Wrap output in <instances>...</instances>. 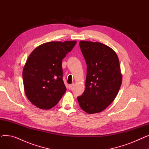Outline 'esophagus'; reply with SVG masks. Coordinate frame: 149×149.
I'll use <instances>...</instances> for the list:
<instances>
[{
	"label": "esophagus",
	"instance_id": "obj_1",
	"mask_svg": "<svg viewBox=\"0 0 149 149\" xmlns=\"http://www.w3.org/2000/svg\"><path fill=\"white\" fill-rule=\"evenodd\" d=\"M74 86V83H72V84H69V89H71V88Z\"/></svg>",
	"mask_w": 149,
	"mask_h": 149
}]
</instances>
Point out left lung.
<instances>
[{
    "label": "left lung",
    "instance_id": "8db88e82",
    "mask_svg": "<svg viewBox=\"0 0 149 149\" xmlns=\"http://www.w3.org/2000/svg\"><path fill=\"white\" fill-rule=\"evenodd\" d=\"M79 45L87 74L85 90L77 100L84 112L98 113L113 102L121 87L118 57L110 47L100 42L80 41Z\"/></svg>",
    "mask_w": 149,
    "mask_h": 149
}]
</instances>
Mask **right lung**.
Returning <instances> with one entry per match:
<instances>
[{
    "instance_id": "add662e5",
    "label": "right lung",
    "mask_w": 149,
    "mask_h": 149,
    "mask_svg": "<svg viewBox=\"0 0 149 149\" xmlns=\"http://www.w3.org/2000/svg\"><path fill=\"white\" fill-rule=\"evenodd\" d=\"M76 43L48 42L38 46L29 55L23 70V85L27 98L37 107L52 108L65 93L62 60Z\"/></svg>"
}]
</instances>
